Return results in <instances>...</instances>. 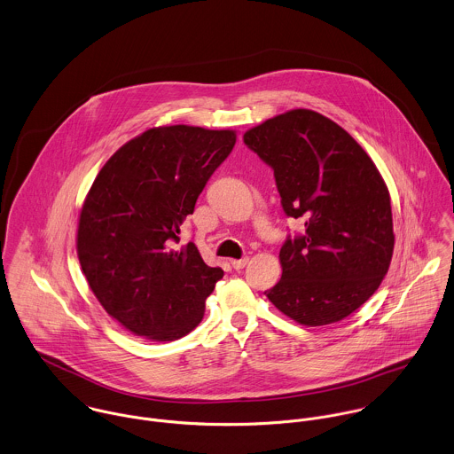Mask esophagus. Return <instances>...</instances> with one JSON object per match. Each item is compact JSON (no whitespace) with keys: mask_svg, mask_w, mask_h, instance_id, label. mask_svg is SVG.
<instances>
[{"mask_svg":"<svg viewBox=\"0 0 454 454\" xmlns=\"http://www.w3.org/2000/svg\"><path fill=\"white\" fill-rule=\"evenodd\" d=\"M247 262H249V258H240V260H231V267L235 269V270H242L246 265H247Z\"/></svg>","mask_w":454,"mask_h":454,"instance_id":"34e87169","label":"esophagus"}]
</instances>
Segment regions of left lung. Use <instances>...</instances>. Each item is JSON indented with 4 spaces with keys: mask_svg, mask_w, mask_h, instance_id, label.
Wrapping results in <instances>:
<instances>
[{
    "mask_svg": "<svg viewBox=\"0 0 454 454\" xmlns=\"http://www.w3.org/2000/svg\"><path fill=\"white\" fill-rule=\"evenodd\" d=\"M244 142L272 167L286 215L305 221V233L280 247L282 277L265 294L305 326L348 317L393 256L391 200L377 167L344 128L307 108L251 128Z\"/></svg>",
    "mask_w": 454,
    "mask_h": 454,
    "instance_id": "obj_1",
    "label": "left lung"
}]
</instances>
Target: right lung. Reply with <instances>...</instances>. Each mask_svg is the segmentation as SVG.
I'll use <instances>...</instances> for the list:
<instances>
[{"label":"right lung","mask_w":454,"mask_h":454,"mask_svg":"<svg viewBox=\"0 0 454 454\" xmlns=\"http://www.w3.org/2000/svg\"><path fill=\"white\" fill-rule=\"evenodd\" d=\"M235 142L233 129L153 128L126 142L92 182L79 217V262L101 307L131 333L170 342L200 325L224 272L192 242L170 246Z\"/></svg>","instance_id":"add662e5"}]
</instances>
